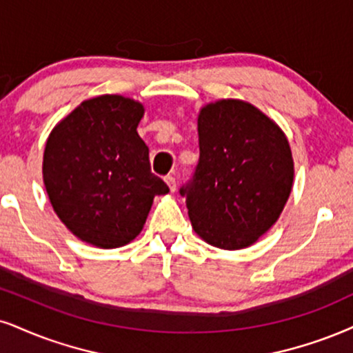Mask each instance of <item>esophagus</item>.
Listing matches in <instances>:
<instances>
[{"label":"esophagus","instance_id":"1","mask_svg":"<svg viewBox=\"0 0 353 353\" xmlns=\"http://www.w3.org/2000/svg\"><path fill=\"white\" fill-rule=\"evenodd\" d=\"M165 183L168 185V188H170V191H172V193L176 190V180H175V176H173V175L165 176Z\"/></svg>","mask_w":353,"mask_h":353}]
</instances>
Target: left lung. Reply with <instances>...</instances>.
Here are the masks:
<instances>
[{"instance_id":"1","label":"left lung","mask_w":353,"mask_h":353,"mask_svg":"<svg viewBox=\"0 0 353 353\" xmlns=\"http://www.w3.org/2000/svg\"><path fill=\"white\" fill-rule=\"evenodd\" d=\"M199 162L181 186L194 232L224 250L250 247L276 223L294 178L290 142L275 121L242 99L198 114Z\"/></svg>"}]
</instances>
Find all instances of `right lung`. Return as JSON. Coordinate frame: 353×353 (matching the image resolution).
I'll list each match as a JSON object with an SVG mask.
<instances>
[{
    "label": "right lung",
    "mask_w": 353,
    "mask_h": 353,
    "mask_svg": "<svg viewBox=\"0 0 353 353\" xmlns=\"http://www.w3.org/2000/svg\"><path fill=\"white\" fill-rule=\"evenodd\" d=\"M143 111L136 99L101 94L78 104L46 142L42 176L55 214L99 249L134 241L154 198L168 193L137 134Z\"/></svg>",
    "instance_id": "1"
}]
</instances>
